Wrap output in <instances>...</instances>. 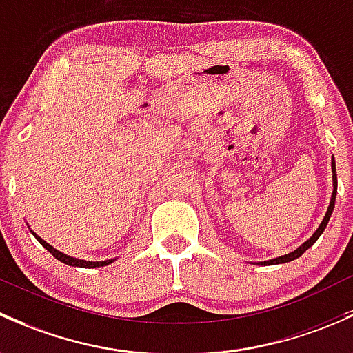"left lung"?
Listing matches in <instances>:
<instances>
[{"instance_id":"1","label":"left lung","mask_w":353,"mask_h":353,"mask_svg":"<svg viewBox=\"0 0 353 353\" xmlns=\"http://www.w3.org/2000/svg\"><path fill=\"white\" fill-rule=\"evenodd\" d=\"M332 173H333V194H332V201H330V205H328V210H326L325 217H323L321 224L318 226V230L312 232V236L307 241H304L303 245L299 246V248H296L294 252L287 253V255H282V256H277V258H272V260H267V261H258V263L261 265H277V263H287V261H292L296 260V258H299L303 255L304 252H306L307 248H311L312 245L316 243V239L319 238V236L323 234V231H325L326 224H328L330 217H332V212H333V207H335V199H336V185H339V181H336V166H335V158H332Z\"/></svg>"}]
</instances>
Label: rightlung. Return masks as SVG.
I'll return each instance as SVG.
<instances>
[{
  "label": "right lung",
  "instance_id": "add662e5",
  "mask_svg": "<svg viewBox=\"0 0 353 353\" xmlns=\"http://www.w3.org/2000/svg\"><path fill=\"white\" fill-rule=\"evenodd\" d=\"M30 232H32V234L35 236V238H37V241L41 243V245L43 246V248L47 250V252H50V253H52L54 256L57 258V260H59V261H63V263H66V265H71V267H81V268H95V267H105V265L112 263V261L115 260V258H112V260H103V261H86V260H79V258H72V256L66 255V253H63V252H59V250H56V248H54V246H50L49 243H47V241H43V239L41 238V236H37V234H35V232L32 231V230H30Z\"/></svg>",
  "mask_w": 353,
  "mask_h": 353
}]
</instances>
